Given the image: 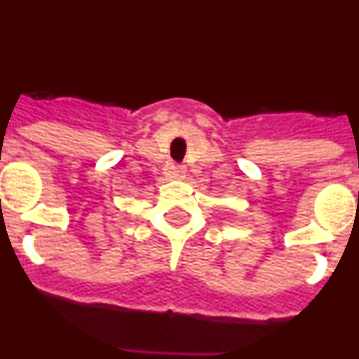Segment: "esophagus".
Here are the masks:
<instances>
[{"label": "esophagus", "instance_id": "34e87169", "mask_svg": "<svg viewBox=\"0 0 359 359\" xmlns=\"http://www.w3.org/2000/svg\"><path fill=\"white\" fill-rule=\"evenodd\" d=\"M185 165H176V163H169L167 167V176L170 177H185Z\"/></svg>", "mask_w": 359, "mask_h": 359}]
</instances>
